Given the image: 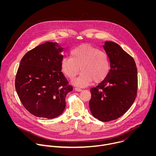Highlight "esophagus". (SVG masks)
<instances>
[{
  "label": "esophagus",
  "instance_id": "obj_1",
  "mask_svg": "<svg viewBox=\"0 0 156 156\" xmlns=\"http://www.w3.org/2000/svg\"><path fill=\"white\" fill-rule=\"evenodd\" d=\"M75 90L76 91H78V92H81V91H82V90H81L80 88H78V87H75Z\"/></svg>",
  "mask_w": 156,
  "mask_h": 156
}]
</instances>
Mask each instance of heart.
Here are the masks:
<instances>
[{"label": "heart", "instance_id": "obj_1", "mask_svg": "<svg viewBox=\"0 0 156 156\" xmlns=\"http://www.w3.org/2000/svg\"><path fill=\"white\" fill-rule=\"evenodd\" d=\"M63 75L73 80L82 72L73 84L79 87H85L93 81L94 83L103 82L108 76L110 63L108 55L99 49L90 45H83L72 51L70 57H63L60 62Z\"/></svg>", "mask_w": 156, "mask_h": 156}]
</instances>
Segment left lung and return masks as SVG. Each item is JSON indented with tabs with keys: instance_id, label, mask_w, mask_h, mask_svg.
Wrapping results in <instances>:
<instances>
[{
	"instance_id": "1",
	"label": "left lung",
	"mask_w": 156,
	"mask_h": 156,
	"mask_svg": "<svg viewBox=\"0 0 156 156\" xmlns=\"http://www.w3.org/2000/svg\"><path fill=\"white\" fill-rule=\"evenodd\" d=\"M110 63L107 78L90 90L89 103L92 115L102 122L123 115L134 102L138 89V72L133 58L115 42L103 46Z\"/></svg>"
}]
</instances>
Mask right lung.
I'll return each instance as SVG.
<instances>
[{"instance_id":"obj_1","label":"right lung","mask_w":156,"mask_h":156,"mask_svg":"<svg viewBox=\"0 0 156 156\" xmlns=\"http://www.w3.org/2000/svg\"><path fill=\"white\" fill-rule=\"evenodd\" d=\"M63 48L46 42L28 51L21 58L15 78L20 101L33 115L54 119L65 110L66 94L73 87L61 72Z\"/></svg>"}]
</instances>
